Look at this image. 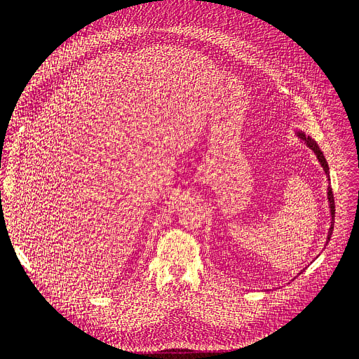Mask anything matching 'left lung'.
<instances>
[{"instance_id": "1", "label": "left lung", "mask_w": 359, "mask_h": 359, "mask_svg": "<svg viewBox=\"0 0 359 359\" xmlns=\"http://www.w3.org/2000/svg\"><path fill=\"white\" fill-rule=\"evenodd\" d=\"M298 136L304 140V142H306V145L310 148V149H313V153L316 154V157H318V160H319V163L322 165V168H323V170H325V173H327V175H330V168H328V163H327V158H325V156H323V153L320 151V148H319V145L314 142V140L310 137V136H306L304 133H298ZM328 202H330V210H331V217H332V220H331V227H330V231H328V238H327V244H328V241L331 240V235H332V229H334V217H335V203H334V194H332V189L331 187H328Z\"/></svg>"}]
</instances>
